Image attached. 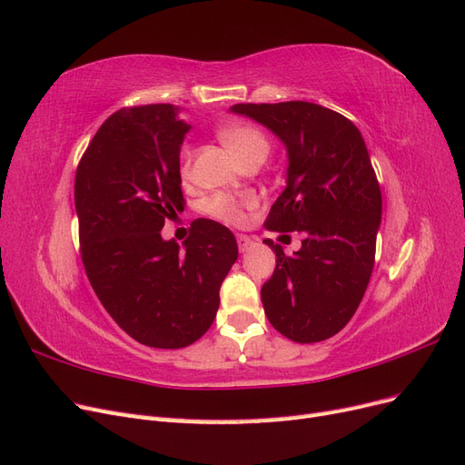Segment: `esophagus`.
Segmentation results:
<instances>
[{
    "label": "esophagus",
    "mask_w": 465,
    "mask_h": 465,
    "mask_svg": "<svg viewBox=\"0 0 465 465\" xmlns=\"http://www.w3.org/2000/svg\"><path fill=\"white\" fill-rule=\"evenodd\" d=\"M236 241H238V250L241 252H248L252 246H254V241H252V238L246 234H238Z\"/></svg>",
    "instance_id": "obj_1"
}]
</instances>
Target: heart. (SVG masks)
Listing matches in <instances>:
<instances>
[{
	"label": "heart",
	"instance_id": "b5f03b06",
	"mask_svg": "<svg viewBox=\"0 0 465 465\" xmlns=\"http://www.w3.org/2000/svg\"><path fill=\"white\" fill-rule=\"evenodd\" d=\"M219 142L224 145L232 157L242 163L252 157H267L270 153V142L267 137L248 124H227L217 132ZM192 173V151L188 145L180 151V176L188 180ZM250 200H236L227 193H217L205 203L209 215H213L227 223H241L244 219V207H248Z\"/></svg>",
	"mask_w": 465,
	"mask_h": 465
}]
</instances>
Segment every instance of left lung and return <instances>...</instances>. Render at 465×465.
I'll return each instance as SVG.
<instances>
[{
  "instance_id": "obj_1",
  "label": "left lung",
  "mask_w": 465,
  "mask_h": 465,
  "mask_svg": "<svg viewBox=\"0 0 465 465\" xmlns=\"http://www.w3.org/2000/svg\"><path fill=\"white\" fill-rule=\"evenodd\" d=\"M287 149V186L265 229L304 232L299 252H275V272L262 287L272 326L297 343H316L353 318L374 267L382 193L357 125L314 103L234 104Z\"/></svg>"
}]
</instances>
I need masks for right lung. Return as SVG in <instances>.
I'll list each match as a JSON object with an SVG mask.
<instances>
[{"label":"right lung","instance_id":"obj_1","mask_svg":"<svg viewBox=\"0 0 465 465\" xmlns=\"http://www.w3.org/2000/svg\"><path fill=\"white\" fill-rule=\"evenodd\" d=\"M174 104L114 112L75 174L81 258L106 312L135 341L188 347L211 328L219 289L238 258L234 234L198 219L184 244L164 241L184 211L180 147L192 125Z\"/></svg>","mask_w":465,"mask_h":465}]
</instances>
